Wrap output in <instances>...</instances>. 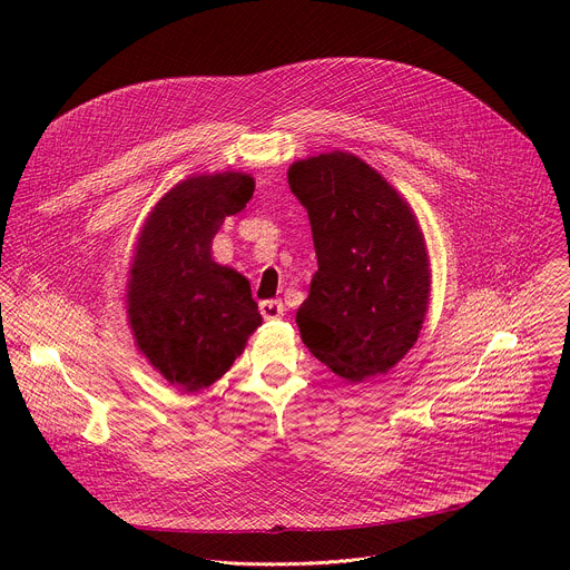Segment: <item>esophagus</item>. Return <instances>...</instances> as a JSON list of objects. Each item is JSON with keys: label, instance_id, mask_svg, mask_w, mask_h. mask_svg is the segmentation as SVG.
I'll list each match as a JSON object with an SVG mask.
<instances>
[{"label": "esophagus", "instance_id": "esophagus-1", "mask_svg": "<svg viewBox=\"0 0 570 570\" xmlns=\"http://www.w3.org/2000/svg\"><path fill=\"white\" fill-rule=\"evenodd\" d=\"M259 311H262V315L266 317V320H279V317H284V304L279 302V299H264L262 304H259Z\"/></svg>", "mask_w": 570, "mask_h": 570}]
</instances>
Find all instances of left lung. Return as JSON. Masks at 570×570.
<instances>
[{
	"instance_id": "1",
	"label": "left lung",
	"mask_w": 570,
	"mask_h": 570,
	"mask_svg": "<svg viewBox=\"0 0 570 570\" xmlns=\"http://www.w3.org/2000/svg\"><path fill=\"white\" fill-rule=\"evenodd\" d=\"M288 185L308 212L317 257L295 315L304 345L352 383L387 374L429 311L431 262L415 212L343 150L293 161Z\"/></svg>"
}]
</instances>
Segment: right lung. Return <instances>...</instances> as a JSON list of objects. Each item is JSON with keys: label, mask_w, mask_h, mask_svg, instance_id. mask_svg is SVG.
Here are the masks:
<instances>
[{"label": "right lung", "mask_w": 570, "mask_h": 570, "mask_svg": "<svg viewBox=\"0 0 570 570\" xmlns=\"http://www.w3.org/2000/svg\"><path fill=\"white\" fill-rule=\"evenodd\" d=\"M255 178L200 174L150 209L130 264L126 313L139 354L185 392L218 381L262 327L250 282L212 259L225 216L253 198Z\"/></svg>", "instance_id": "obj_1"}]
</instances>
